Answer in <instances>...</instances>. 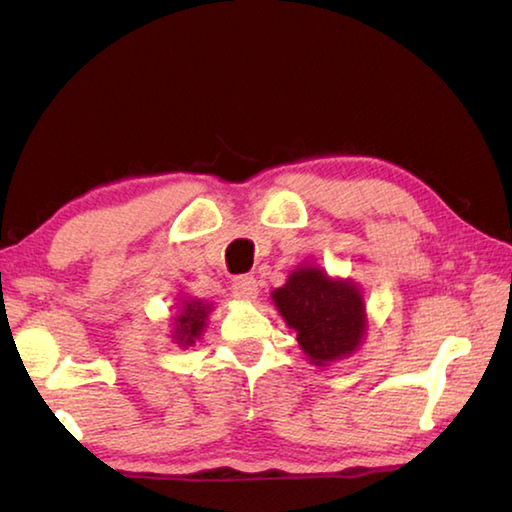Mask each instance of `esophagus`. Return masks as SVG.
I'll return each mask as SVG.
<instances>
[{
    "mask_svg": "<svg viewBox=\"0 0 512 512\" xmlns=\"http://www.w3.org/2000/svg\"><path fill=\"white\" fill-rule=\"evenodd\" d=\"M257 280L255 277L250 275H241L235 280V284H232V296H235L237 300H244V302H253L257 298Z\"/></svg>",
    "mask_w": 512,
    "mask_h": 512,
    "instance_id": "1",
    "label": "esophagus"
}]
</instances>
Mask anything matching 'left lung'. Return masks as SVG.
Wrapping results in <instances>:
<instances>
[{"instance_id":"left-lung-1","label":"left lung","mask_w":512,"mask_h":512,"mask_svg":"<svg viewBox=\"0 0 512 512\" xmlns=\"http://www.w3.org/2000/svg\"><path fill=\"white\" fill-rule=\"evenodd\" d=\"M271 298L314 366L350 357L366 334V305L357 284L316 266H298Z\"/></svg>"}]
</instances>
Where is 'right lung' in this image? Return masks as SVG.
Masks as SVG:
<instances>
[{
    "label": "right lung",
    "instance_id": "right-lung-1",
    "mask_svg": "<svg viewBox=\"0 0 512 512\" xmlns=\"http://www.w3.org/2000/svg\"><path fill=\"white\" fill-rule=\"evenodd\" d=\"M210 311H212L210 302H203L198 298L183 300L180 314L176 316V323H173L171 339L176 341L180 348H189V345H194V341L203 332L205 320L210 316Z\"/></svg>",
    "mask_w": 512,
    "mask_h": 512
}]
</instances>
